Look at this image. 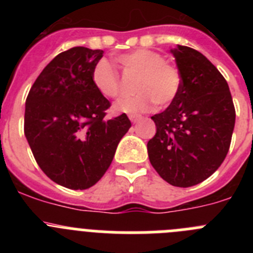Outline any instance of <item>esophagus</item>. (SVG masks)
I'll list each match as a JSON object with an SVG mask.
<instances>
[{"label": "esophagus", "mask_w": 253, "mask_h": 253, "mask_svg": "<svg viewBox=\"0 0 253 253\" xmlns=\"http://www.w3.org/2000/svg\"><path fill=\"white\" fill-rule=\"evenodd\" d=\"M129 119H130V122L133 123V124H135V123H138L140 119H142V116H139V115H129Z\"/></svg>", "instance_id": "esophagus-1"}]
</instances>
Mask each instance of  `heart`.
Returning a JSON list of instances; mask_svg holds the SVG:
<instances>
[{
	"mask_svg": "<svg viewBox=\"0 0 253 253\" xmlns=\"http://www.w3.org/2000/svg\"><path fill=\"white\" fill-rule=\"evenodd\" d=\"M128 71L138 73L134 84V96L122 97L114 105V111L119 114L147 113L156 102L166 106L176 99L181 87V76L173 64L165 60L158 51L137 49L116 58ZM91 81L95 88L105 97L119 95V76L107 60H99L92 69Z\"/></svg>",
	"mask_w": 253,
	"mask_h": 253,
	"instance_id": "heart-1",
	"label": "heart"
}]
</instances>
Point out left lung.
Wrapping results in <instances>:
<instances>
[{"label":"left lung","mask_w":253,"mask_h":253,"mask_svg":"<svg viewBox=\"0 0 253 253\" xmlns=\"http://www.w3.org/2000/svg\"><path fill=\"white\" fill-rule=\"evenodd\" d=\"M169 51L181 87L166 110L152 116L157 133L147 149L163 180L172 186L190 187L213 175L224 161L236 110L227 81L205 55L184 45Z\"/></svg>","instance_id":"8db88e82"}]
</instances>
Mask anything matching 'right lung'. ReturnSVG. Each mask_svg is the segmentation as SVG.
<instances>
[{"mask_svg":"<svg viewBox=\"0 0 253 253\" xmlns=\"http://www.w3.org/2000/svg\"><path fill=\"white\" fill-rule=\"evenodd\" d=\"M104 50L75 46L42 71L25 102L24 131L39 167L60 186L84 190L104 176L131 126L125 114L105 120L110 107L91 81Z\"/></svg>","mask_w":253,"mask_h":253,"instance_id":"1","label":"right lung"}]
</instances>
